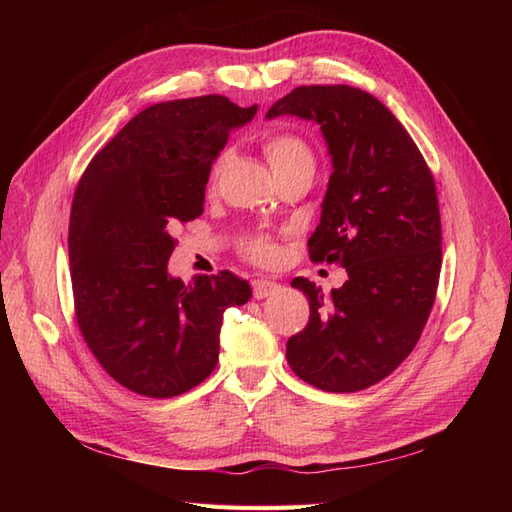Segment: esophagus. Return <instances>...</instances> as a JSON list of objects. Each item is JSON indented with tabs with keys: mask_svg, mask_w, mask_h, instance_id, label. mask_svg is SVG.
Wrapping results in <instances>:
<instances>
[{
	"mask_svg": "<svg viewBox=\"0 0 512 512\" xmlns=\"http://www.w3.org/2000/svg\"><path fill=\"white\" fill-rule=\"evenodd\" d=\"M277 290H279V284H275V281H270V279H255L253 281V297L255 299L273 297Z\"/></svg>",
	"mask_w": 512,
	"mask_h": 512,
	"instance_id": "obj_1",
	"label": "esophagus"
}]
</instances>
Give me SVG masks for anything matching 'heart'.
<instances>
[{
    "mask_svg": "<svg viewBox=\"0 0 512 512\" xmlns=\"http://www.w3.org/2000/svg\"><path fill=\"white\" fill-rule=\"evenodd\" d=\"M264 151L273 171H286L295 167H314L312 149L303 138L295 134H275L266 140ZM244 253L257 264H270L277 257V246L268 237H253L244 244Z\"/></svg>",
    "mask_w": 512,
    "mask_h": 512,
    "instance_id": "heart-1",
    "label": "heart"
}]
</instances>
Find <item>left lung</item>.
<instances>
[{
  "mask_svg": "<svg viewBox=\"0 0 512 512\" xmlns=\"http://www.w3.org/2000/svg\"><path fill=\"white\" fill-rule=\"evenodd\" d=\"M277 116L321 127L332 176L310 259L347 270L330 295L292 279L310 301V321L288 339L286 358L306 383L352 394L394 372L429 319L442 266L436 182L407 129L363 90L301 85L266 114Z\"/></svg>",
  "mask_w": 512,
  "mask_h": 512,
  "instance_id": "obj_1",
  "label": "left lung"
}]
</instances>
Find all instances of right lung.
<instances>
[{"label": "right lung", "instance_id": "obj_1", "mask_svg": "<svg viewBox=\"0 0 512 512\" xmlns=\"http://www.w3.org/2000/svg\"><path fill=\"white\" fill-rule=\"evenodd\" d=\"M257 105L195 96L136 114L85 169L70 213L76 321L116 383L149 398L200 385L217 365L224 310L250 286L228 270L171 277V231L204 211L213 160Z\"/></svg>", "mask_w": 512, "mask_h": 512}]
</instances>
